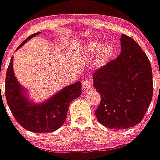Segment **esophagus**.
I'll return each instance as SVG.
<instances>
[{"label":"esophagus","mask_w":160,"mask_h":160,"mask_svg":"<svg viewBox=\"0 0 160 160\" xmlns=\"http://www.w3.org/2000/svg\"><path fill=\"white\" fill-rule=\"evenodd\" d=\"M82 86L84 89H90L92 86V84H91V80H88V79H86V80H84V81H83V84Z\"/></svg>","instance_id":"1"}]
</instances>
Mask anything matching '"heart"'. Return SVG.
<instances>
[{
    "instance_id": "obj_1",
    "label": "heart",
    "mask_w": 160,
    "mask_h": 160,
    "mask_svg": "<svg viewBox=\"0 0 160 160\" xmlns=\"http://www.w3.org/2000/svg\"><path fill=\"white\" fill-rule=\"evenodd\" d=\"M84 52L88 55H94L98 53L97 62L98 65H102L111 58L113 53V48L109 44L102 47V42L98 41H90L84 45Z\"/></svg>"
}]
</instances>
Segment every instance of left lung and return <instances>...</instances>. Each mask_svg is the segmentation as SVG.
<instances>
[{
	"label": "left lung",
	"mask_w": 160,
	"mask_h": 160,
	"mask_svg": "<svg viewBox=\"0 0 160 160\" xmlns=\"http://www.w3.org/2000/svg\"><path fill=\"white\" fill-rule=\"evenodd\" d=\"M120 55L93 76L101 96L96 118L110 129H127L141 122L153 97L152 68L146 54L127 35H122Z\"/></svg>",
	"instance_id": "obj_1"
}]
</instances>
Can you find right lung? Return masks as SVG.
<instances>
[{
  "label": "right lung",
  "mask_w": 160,
  "mask_h": 160,
  "mask_svg": "<svg viewBox=\"0 0 160 160\" xmlns=\"http://www.w3.org/2000/svg\"><path fill=\"white\" fill-rule=\"evenodd\" d=\"M30 35L19 46V48L31 38ZM6 98L13 116L24 129L35 133H49L63 125L71 102L81 94L80 81L66 87L46 102L33 104L24 94V89L17 81L13 71V57L6 71Z\"/></svg>",
  "instance_id": "obj_1"
}]
</instances>
